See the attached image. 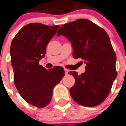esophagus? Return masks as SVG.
Instances as JSON below:
<instances>
[{
  "mask_svg": "<svg viewBox=\"0 0 126 126\" xmlns=\"http://www.w3.org/2000/svg\"><path fill=\"white\" fill-rule=\"evenodd\" d=\"M64 71H65V74H66V75H68V73H69V70H68V69H66V68L64 69Z\"/></svg>",
  "mask_w": 126,
  "mask_h": 126,
  "instance_id": "obj_1",
  "label": "esophagus"
}]
</instances>
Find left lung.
Instances as JSON below:
<instances>
[{"label":"left lung","mask_w":126,"mask_h":126,"mask_svg":"<svg viewBox=\"0 0 126 126\" xmlns=\"http://www.w3.org/2000/svg\"><path fill=\"white\" fill-rule=\"evenodd\" d=\"M58 36L66 37L73 46L74 58L82 59L85 72L68 73L75 79L70 89L75 101L85 107H95L110 93L117 77L116 54L106 31L88 19H79L60 28Z\"/></svg>","instance_id":"obj_1"}]
</instances>
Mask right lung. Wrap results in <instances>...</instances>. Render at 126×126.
<instances>
[{
	"mask_svg": "<svg viewBox=\"0 0 126 126\" xmlns=\"http://www.w3.org/2000/svg\"><path fill=\"white\" fill-rule=\"evenodd\" d=\"M59 27L31 23L17 33L11 45L14 84L26 101L38 108L50 102L53 87L65 75L62 66L47 70L39 65L48 43Z\"/></svg>",
	"mask_w": 126,
	"mask_h": 126,
	"instance_id": "add662e5",
	"label": "right lung"
}]
</instances>
